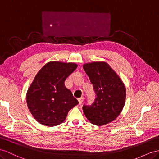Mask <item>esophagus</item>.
Masks as SVG:
<instances>
[{"label": "esophagus", "mask_w": 159, "mask_h": 159, "mask_svg": "<svg viewBox=\"0 0 159 159\" xmlns=\"http://www.w3.org/2000/svg\"><path fill=\"white\" fill-rule=\"evenodd\" d=\"M83 99H84V98H83V97H80V98H79V99H78V101H79V105H81V104H82V103H83Z\"/></svg>", "instance_id": "34e87169"}]
</instances>
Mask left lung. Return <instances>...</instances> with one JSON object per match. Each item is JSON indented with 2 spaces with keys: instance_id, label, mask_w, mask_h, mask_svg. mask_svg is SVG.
<instances>
[{
  "instance_id": "8db88e82",
  "label": "left lung",
  "mask_w": 159,
  "mask_h": 159,
  "mask_svg": "<svg viewBox=\"0 0 159 159\" xmlns=\"http://www.w3.org/2000/svg\"><path fill=\"white\" fill-rule=\"evenodd\" d=\"M96 94L94 103L83 107L85 116L91 123L103 125L114 121L125 103V85L118 75L105 62L83 64Z\"/></svg>"
}]
</instances>
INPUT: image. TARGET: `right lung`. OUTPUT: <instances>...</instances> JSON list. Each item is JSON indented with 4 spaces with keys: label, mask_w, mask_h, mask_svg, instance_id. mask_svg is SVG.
<instances>
[{
    "label": "right lung",
    "mask_w": 159,
    "mask_h": 159,
    "mask_svg": "<svg viewBox=\"0 0 159 159\" xmlns=\"http://www.w3.org/2000/svg\"><path fill=\"white\" fill-rule=\"evenodd\" d=\"M78 64L52 61L35 75L26 95L28 109L35 120L43 125H58L66 118L68 111L79 104L64 85L67 77Z\"/></svg>",
    "instance_id": "right-lung-1"
}]
</instances>
